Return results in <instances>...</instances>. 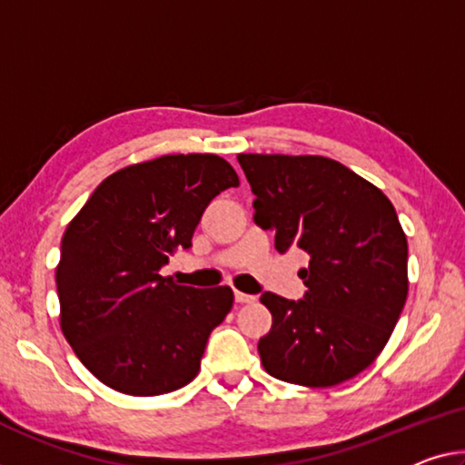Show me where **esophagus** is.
Returning <instances> with one entry per match:
<instances>
[{"instance_id":"34e87169","label":"esophagus","mask_w":465,"mask_h":465,"mask_svg":"<svg viewBox=\"0 0 465 465\" xmlns=\"http://www.w3.org/2000/svg\"><path fill=\"white\" fill-rule=\"evenodd\" d=\"M234 302H237V303H253L255 297L253 295H247V292L234 291Z\"/></svg>"}]
</instances>
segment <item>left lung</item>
<instances>
[{
    "mask_svg": "<svg viewBox=\"0 0 465 465\" xmlns=\"http://www.w3.org/2000/svg\"><path fill=\"white\" fill-rule=\"evenodd\" d=\"M255 224L276 249H302L303 299L262 292L272 328L257 342L270 376L334 387L366 370L407 299V239L381 189L322 155L241 153Z\"/></svg>",
    "mask_w": 465,
    "mask_h": 465,
    "instance_id": "8db88e82",
    "label": "left lung"
}]
</instances>
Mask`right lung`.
Returning a JSON list of instances; mask_svg holds the SVG:
<instances>
[{"instance_id":"1","label":"right lung","mask_w":465,"mask_h":465,"mask_svg":"<svg viewBox=\"0 0 465 465\" xmlns=\"http://www.w3.org/2000/svg\"><path fill=\"white\" fill-rule=\"evenodd\" d=\"M231 187L239 176L218 155H162L105 178L68 224L55 270L62 332L110 389L153 397L197 376L234 295L178 287L160 270Z\"/></svg>"}]
</instances>
